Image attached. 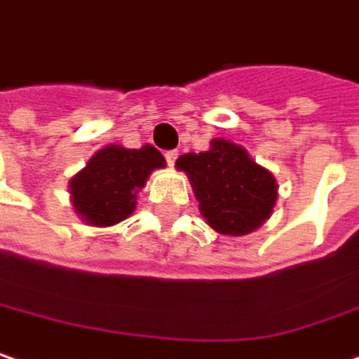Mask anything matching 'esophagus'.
Here are the masks:
<instances>
[{
	"mask_svg": "<svg viewBox=\"0 0 359 359\" xmlns=\"http://www.w3.org/2000/svg\"><path fill=\"white\" fill-rule=\"evenodd\" d=\"M164 158H166V164H168V166H175V162L179 158V152H177V150H168V152L164 154Z\"/></svg>",
	"mask_w": 359,
	"mask_h": 359,
	"instance_id": "esophagus-1",
	"label": "esophagus"
}]
</instances>
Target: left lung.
Here are the masks:
<instances>
[{
  "mask_svg": "<svg viewBox=\"0 0 359 359\" xmlns=\"http://www.w3.org/2000/svg\"><path fill=\"white\" fill-rule=\"evenodd\" d=\"M177 168L191 180L201 215L222 236H245L272 215L278 197L272 172L229 140L217 137L207 152L182 154Z\"/></svg>",
  "mask_w": 359,
  "mask_h": 359,
  "instance_id": "8db88e82",
  "label": "left lung"
}]
</instances>
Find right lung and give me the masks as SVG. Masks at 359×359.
Segmentation results:
<instances>
[{
    "mask_svg": "<svg viewBox=\"0 0 359 359\" xmlns=\"http://www.w3.org/2000/svg\"><path fill=\"white\" fill-rule=\"evenodd\" d=\"M166 160L150 144L140 150L105 146L76 172L69 187L76 215L97 227L123 222L136 209V193Z\"/></svg>",
    "mask_w": 359,
    "mask_h": 359,
    "instance_id": "add662e5",
    "label": "right lung"
}]
</instances>
